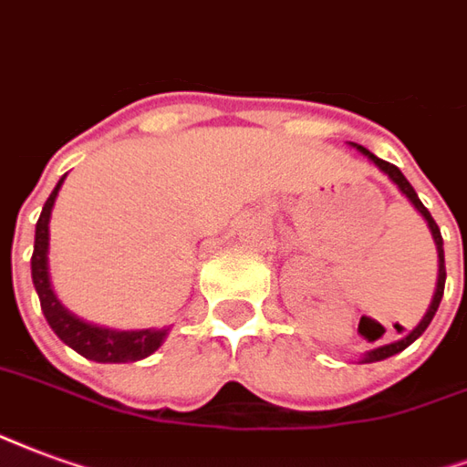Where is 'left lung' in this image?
I'll use <instances>...</instances> for the list:
<instances>
[{
  "instance_id": "1",
  "label": "left lung",
  "mask_w": 467,
  "mask_h": 467,
  "mask_svg": "<svg viewBox=\"0 0 467 467\" xmlns=\"http://www.w3.org/2000/svg\"><path fill=\"white\" fill-rule=\"evenodd\" d=\"M350 146H353L356 151H360V154L366 156V159H368L370 163H376L378 169H380V171L386 173V176H388V179H390V182L396 183L398 192L403 193V196H406V199L410 201V203H413V209L418 211L420 216H423L425 223H428V229H431V234H433L435 251H438V284H435L433 301H431V306H428V311H425V316H423V318H420V323L415 326L413 331L408 333V336H403L400 341L386 343V346H378V348L366 350V353L360 356V360H363V363H376V360H383V358H388V356H396V353H400V350H403V348H408V346H410V343H413L415 338H420V336H423L425 328H428V326H431V321H433V316H435V311H438V306H441V298H443V288H445L443 236H441V229H438V223H435L433 216H431V211L425 209L423 201L418 199V193H415V189H413V186H410V183H408V179H406V176H403V173H400V169H398V166H393V163L383 161V159H378L376 154H370V151H368V149H366V146L353 144V141H350Z\"/></svg>"
}]
</instances>
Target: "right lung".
<instances>
[{
  "mask_svg": "<svg viewBox=\"0 0 467 467\" xmlns=\"http://www.w3.org/2000/svg\"><path fill=\"white\" fill-rule=\"evenodd\" d=\"M64 179H67V173L49 193L42 216L36 221V231H34L32 281L36 296H39V304H42L44 318L61 341L84 358L97 360V363H134V360L146 358L166 341V336H169L166 326L163 328H139V331H119V328L97 326V323L74 316L69 308H64V304L54 294L52 278H49V219H52L54 201L59 196Z\"/></svg>",
  "mask_w": 467,
  "mask_h": 467,
  "instance_id": "1",
  "label": "right lung"
}]
</instances>
